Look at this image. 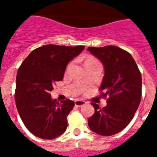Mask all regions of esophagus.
Masks as SVG:
<instances>
[{"instance_id": "1", "label": "esophagus", "mask_w": 157, "mask_h": 157, "mask_svg": "<svg viewBox=\"0 0 157 157\" xmlns=\"http://www.w3.org/2000/svg\"><path fill=\"white\" fill-rule=\"evenodd\" d=\"M86 102L83 100H79V99H77V100H75V105H76V107H82L83 105L86 104Z\"/></svg>"}]
</instances>
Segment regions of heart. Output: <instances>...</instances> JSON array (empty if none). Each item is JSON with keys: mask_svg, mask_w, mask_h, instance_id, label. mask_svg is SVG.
<instances>
[{"mask_svg": "<svg viewBox=\"0 0 157 157\" xmlns=\"http://www.w3.org/2000/svg\"><path fill=\"white\" fill-rule=\"evenodd\" d=\"M92 62H97V61H96V59H94V58H92V57H88L86 60V63H92Z\"/></svg>", "mask_w": 157, "mask_h": 157, "instance_id": "obj_1", "label": "heart"}]
</instances>
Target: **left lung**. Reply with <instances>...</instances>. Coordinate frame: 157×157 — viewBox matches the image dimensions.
<instances>
[{
  "label": "left lung",
  "instance_id": "left-lung-1",
  "mask_svg": "<svg viewBox=\"0 0 157 157\" xmlns=\"http://www.w3.org/2000/svg\"><path fill=\"white\" fill-rule=\"evenodd\" d=\"M103 63L104 76L101 95L107 97V106L99 108L91 103L94 113L88 119L90 129L103 136L119 133L129 124L139 106L142 76L131 54L114 45L87 49Z\"/></svg>",
  "mask_w": 157,
  "mask_h": 157
}]
</instances>
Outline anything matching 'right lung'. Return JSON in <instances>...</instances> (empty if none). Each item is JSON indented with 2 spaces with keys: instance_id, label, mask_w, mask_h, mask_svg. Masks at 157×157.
I'll list each match as a JSON object with an SVG mask.
<instances>
[{
  "instance_id": "1",
  "label": "right lung",
  "mask_w": 157,
  "mask_h": 157,
  "mask_svg": "<svg viewBox=\"0 0 157 157\" xmlns=\"http://www.w3.org/2000/svg\"><path fill=\"white\" fill-rule=\"evenodd\" d=\"M84 49V45H43L32 51L19 67L16 107L24 125L35 136L53 139L67 129V117L75 103L70 99L59 103L51 98L50 91L56 81L63 80L69 62Z\"/></svg>"
}]
</instances>
